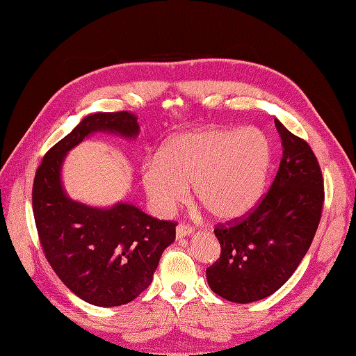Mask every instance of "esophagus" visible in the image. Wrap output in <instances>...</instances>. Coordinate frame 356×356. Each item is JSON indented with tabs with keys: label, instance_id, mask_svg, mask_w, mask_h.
I'll return each instance as SVG.
<instances>
[{
	"label": "esophagus",
	"instance_id": "34e87169",
	"mask_svg": "<svg viewBox=\"0 0 356 356\" xmlns=\"http://www.w3.org/2000/svg\"><path fill=\"white\" fill-rule=\"evenodd\" d=\"M193 232H194V229L191 228V226H188L185 223H179L176 226V237H177V240H182L186 236H191Z\"/></svg>",
	"mask_w": 356,
	"mask_h": 356
}]
</instances>
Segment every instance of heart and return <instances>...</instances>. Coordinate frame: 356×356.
<instances>
[{
  "mask_svg": "<svg viewBox=\"0 0 356 356\" xmlns=\"http://www.w3.org/2000/svg\"><path fill=\"white\" fill-rule=\"evenodd\" d=\"M272 165L268 136L259 128L209 127L172 136L142 168L153 205L171 213L194 197L217 220H236L254 209L266 190Z\"/></svg>",
  "mask_w": 356,
  "mask_h": 356,
  "instance_id": "b5f03b06",
  "label": "heart"
}]
</instances>
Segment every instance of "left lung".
Instances as JSON below:
<instances>
[{
  "label": "left lung",
  "instance_id": "8db88e82",
  "mask_svg": "<svg viewBox=\"0 0 356 356\" xmlns=\"http://www.w3.org/2000/svg\"><path fill=\"white\" fill-rule=\"evenodd\" d=\"M283 157L268 194L243 220L214 229L222 252L207 269L211 291L252 303L278 291L298 268L318 228L324 202L318 161L275 119Z\"/></svg>",
  "mask_w": 356,
  "mask_h": 356
}]
</instances>
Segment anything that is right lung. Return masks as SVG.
<instances>
[{
  "label": "right lung",
  "mask_w": 356,
  "mask_h": 356,
  "mask_svg": "<svg viewBox=\"0 0 356 356\" xmlns=\"http://www.w3.org/2000/svg\"><path fill=\"white\" fill-rule=\"evenodd\" d=\"M139 131L138 118L128 111L88 115L36 170L32 205L44 254L61 282L93 306H122L145 291L162 252L176 240V223L133 203L97 208L73 200L64 190L63 165L69 151L95 133L131 140Z\"/></svg>",
  "instance_id": "add662e5"
}]
</instances>
